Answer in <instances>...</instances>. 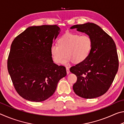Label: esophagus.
I'll use <instances>...</instances> for the list:
<instances>
[{"instance_id": "esophagus-1", "label": "esophagus", "mask_w": 124, "mask_h": 124, "mask_svg": "<svg viewBox=\"0 0 124 124\" xmlns=\"http://www.w3.org/2000/svg\"><path fill=\"white\" fill-rule=\"evenodd\" d=\"M66 70H67V74H68L69 73H70V68H69L68 67H66Z\"/></svg>"}]
</instances>
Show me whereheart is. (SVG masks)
<instances>
[{"mask_svg":"<svg viewBox=\"0 0 124 124\" xmlns=\"http://www.w3.org/2000/svg\"><path fill=\"white\" fill-rule=\"evenodd\" d=\"M92 40L89 35H80L70 32L63 34L58 40V44H52L50 53L54 61L57 63L68 64L73 61L80 63L86 59L91 52Z\"/></svg>","mask_w":124,"mask_h":124,"instance_id":"obj_1","label":"heart"}]
</instances>
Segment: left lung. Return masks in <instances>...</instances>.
<instances>
[{
	"mask_svg": "<svg viewBox=\"0 0 124 124\" xmlns=\"http://www.w3.org/2000/svg\"><path fill=\"white\" fill-rule=\"evenodd\" d=\"M91 37L92 47L84 61L70 67L77 81L73 89L80 97L91 99L106 93L112 84L119 68L114 41L100 27L93 23L71 27Z\"/></svg>",
	"mask_w": 124,
	"mask_h": 124,
	"instance_id": "left-lung-1",
	"label": "left lung"
}]
</instances>
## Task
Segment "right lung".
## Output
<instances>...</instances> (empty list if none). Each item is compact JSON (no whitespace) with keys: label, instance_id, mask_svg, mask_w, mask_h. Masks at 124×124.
Returning <instances> with one entry per match:
<instances>
[{"label":"right lung","instance_id":"obj_1","mask_svg":"<svg viewBox=\"0 0 124 124\" xmlns=\"http://www.w3.org/2000/svg\"><path fill=\"white\" fill-rule=\"evenodd\" d=\"M61 31L57 25L28 27L12 41L8 70L17 92L24 99L41 102L53 95L66 67L54 63L50 53Z\"/></svg>","mask_w":124,"mask_h":124}]
</instances>
